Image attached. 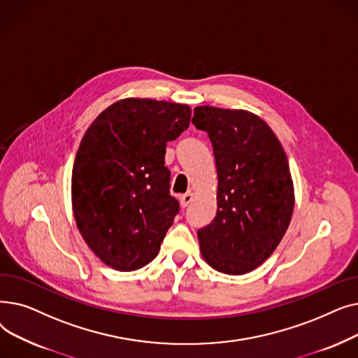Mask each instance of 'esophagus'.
<instances>
[{"label":"esophagus","instance_id":"esophagus-1","mask_svg":"<svg viewBox=\"0 0 358 358\" xmlns=\"http://www.w3.org/2000/svg\"><path fill=\"white\" fill-rule=\"evenodd\" d=\"M192 201H193V193H185V194L181 196V199H180V206L184 209V208H187V206H189Z\"/></svg>","mask_w":358,"mask_h":358}]
</instances>
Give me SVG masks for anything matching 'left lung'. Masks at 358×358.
Returning <instances> with one entry per match:
<instances>
[{"mask_svg": "<svg viewBox=\"0 0 358 358\" xmlns=\"http://www.w3.org/2000/svg\"><path fill=\"white\" fill-rule=\"evenodd\" d=\"M192 123L208 134L217 173V212L199 229L201 257L216 271L242 275L261 266L283 239L294 187L283 146L248 110L199 106Z\"/></svg>", "mask_w": 358, "mask_h": 358, "instance_id": "left-lung-1", "label": "left lung"}]
</instances>
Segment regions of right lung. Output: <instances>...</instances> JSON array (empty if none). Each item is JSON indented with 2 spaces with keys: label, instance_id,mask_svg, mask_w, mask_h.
<instances>
[{
  "label": "right lung",
  "instance_id": "obj_1",
  "mask_svg": "<svg viewBox=\"0 0 358 358\" xmlns=\"http://www.w3.org/2000/svg\"><path fill=\"white\" fill-rule=\"evenodd\" d=\"M190 117L187 104L129 97L87 129L72 168V212L88 248L106 266L134 271L158 255L178 213L165 148Z\"/></svg>",
  "mask_w": 358,
  "mask_h": 358
}]
</instances>
